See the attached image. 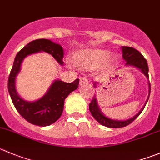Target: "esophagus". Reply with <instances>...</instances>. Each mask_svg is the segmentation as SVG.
I'll list each match as a JSON object with an SVG mask.
<instances>
[{"label":"esophagus","mask_w":160,"mask_h":160,"mask_svg":"<svg viewBox=\"0 0 160 160\" xmlns=\"http://www.w3.org/2000/svg\"><path fill=\"white\" fill-rule=\"evenodd\" d=\"M80 83L81 85L86 84V83H89V80H88V77H80Z\"/></svg>","instance_id":"obj_1"}]
</instances>
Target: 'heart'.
<instances>
[{"label":"heart","mask_w":160,"mask_h":160,"mask_svg":"<svg viewBox=\"0 0 160 160\" xmlns=\"http://www.w3.org/2000/svg\"><path fill=\"white\" fill-rule=\"evenodd\" d=\"M108 52L105 50L89 49L77 52L73 58L76 64L80 67L94 68L108 60Z\"/></svg>","instance_id":"1"}]
</instances>
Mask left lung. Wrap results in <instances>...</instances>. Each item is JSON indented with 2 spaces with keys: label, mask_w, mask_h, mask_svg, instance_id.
Instances as JSON below:
<instances>
[{
  "label": "left lung",
  "mask_w": 160,
  "mask_h": 160,
  "mask_svg": "<svg viewBox=\"0 0 160 160\" xmlns=\"http://www.w3.org/2000/svg\"><path fill=\"white\" fill-rule=\"evenodd\" d=\"M122 52H123V59L127 62L126 65L134 66H135V67L138 68V69H141L142 72L146 76L147 78L148 79V77H148V66L145 57H144L138 51L131 47L123 46V48H122ZM150 92H151V84H150L149 82V95ZM148 98L146 101V103L148 100ZM145 105H144V107L142 108V110H141L136 116H134V117L131 118V119H128V120H124V121H121V120H115V119H108V117H105V116L101 112V111L98 108V106L95 94H94V98H93L92 100H91V103L89 104V109L91 115L94 116V119L102 125L111 128H120L128 126L130 123H132L134 119L141 114L142 110L145 108Z\"/></svg>",
  "instance_id": "obj_1"
}]
</instances>
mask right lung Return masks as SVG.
Segmentation results:
<instances>
[{"instance_id":"1","label":"right lung","mask_w":160,"mask_h":160,"mask_svg":"<svg viewBox=\"0 0 160 160\" xmlns=\"http://www.w3.org/2000/svg\"><path fill=\"white\" fill-rule=\"evenodd\" d=\"M41 51L52 55L60 65L64 63L63 49L59 44L47 39H37L31 41L17 53L9 74L8 88L15 108L26 121L37 126L46 127L59 119L63 112L65 99L78 88L80 80L77 79L72 83L55 80L47 94L38 101L29 102L22 99L15 90V77L19 72L22 62L28 55Z\"/></svg>"}]
</instances>
